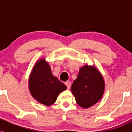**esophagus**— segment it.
<instances>
[{"label": "esophagus", "instance_id": "esophagus-1", "mask_svg": "<svg viewBox=\"0 0 132 132\" xmlns=\"http://www.w3.org/2000/svg\"><path fill=\"white\" fill-rule=\"evenodd\" d=\"M65 85L66 86V87H67V89H69L71 87V82L69 81H67L65 82Z\"/></svg>", "mask_w": 132, "mask_h": 132}]
</instances>
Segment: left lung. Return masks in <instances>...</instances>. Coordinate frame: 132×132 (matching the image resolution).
Returning a JSON list of instances; mask_svg holds the SVG:
<instances>
[{"label": "left lung", "mask_w": 132, "mask_h": 132, "mask_svg": "<svg viewBox=\"0 0 132 132\" xmlns=\"http://www.w3.org/2000/svg\"><path fill=\"white\" fill-rule=\"evenodd\" d=\"M105 82L101 72L95 66L84 65L79 69L76 79L71 86V92L77 104L84 109L92 107L102 99Z\"/></svg>", "instance_id": "1"}]
</instances>
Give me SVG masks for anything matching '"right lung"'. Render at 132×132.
<instances>
[{
	"label": "right lung",
	"instance_id": "add662e5",
	"mask_svg": "<svg viewBox=\"0 0 132 132\" xmlns=\"http://www.w3.org/2000/svg\"><path fill=\"white\" fill-rule=\"evenodd\" d=\"M28 87L31 96L47 106L53 104L58 95L67 89L52 75L50 66L44 58L40 59L33 66L28 79Z\"/></svg>",
	"mask_w": 132,
	"mask_h": 132
}]
</instances>
